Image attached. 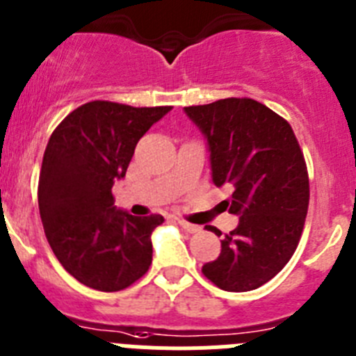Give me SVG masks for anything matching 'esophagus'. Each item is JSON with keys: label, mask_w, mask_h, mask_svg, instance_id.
Returning a JSON list of instances; mask_svg holds the SVG:
<instances>
[{"label": "esophagus", "mask_w": 356, "mask_h": 356, "mask_svg": "<svg viewBox=\"0 0 356 356\" xmlns=\"http://www.w3.org/2000/svg\"><path fill=\"white\" fill-rule=\"evenodd\" d=\"M179 225H181L186 232H190V234H198L202 230V227L193 225V223L186 222V220H179Z\"/></svg>", "instance_id": "1"}]
</instances>
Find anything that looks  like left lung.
Returning a JSON list of instances; mask_svg holds the SVG:
<instances>
[{
    "instance_id": "1",
    "label": "left lung",
    "mask_w": 356,
    "mask_h": 356,
    "mask_svg": "<svg viewBox=\"0 0 356 356\" xmlns=\"http://www.w3.org/2000/svg\"><path fill=\"white\" fill-rule=\"evenodd\" d=\"M184 111L206 134L213 182L232 190L222 207L239 216L202 273L223 291L257 289L280 273L302 238L310 190L300 143L286 118L254 99H220Z\"/></svg>"
}]
</instances>
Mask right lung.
<instances>
[{"label":"right lung","mask_w":356,"mask_h":356,"mask_svg":"<svg viewBox=\"0 0 356 356\" xmlns=\"http://www.w3.org/2000/svg\"><path fill=\"white\" fill-rule=\"evenodd\" d=\"M170 110L90 101L51 134L38 177V209L53 254L86 287L122 291L149 270L150 234L165 218L117 211L111 188L126 175L138 140Z\"/></svg>","instance_id":"right-lung-1"}]
</instances>
